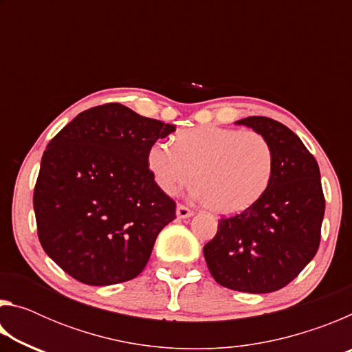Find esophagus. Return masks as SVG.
Instances as JSON below:
<instances>
[{"label": "esophagus", "mask_w": 352, "mask_h": 352, "mask_svg": "<svg viewBox=\"0 0 352 352\" xmlns=\"http://www.w3.org/2000/svg\"><path fill=\"white\" fill-rule=\"evenodd\" d=\"M192 214H194V211L189 210L188 206L180 205V204L177 205V217L178 219H188V217L192 216Z\"/></svg>", "instance_id": "34e87169"}]
</instances>
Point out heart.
I'll use <instances>...</instances> for the list:
<instances>
[{"label":"heart","instance_id":"obj_1","mask_svg":"<svg viewBox=\"0 0 352 352\" xmlns=\"http://www.w3.org/2000/svg\"><path fill=\"white\" fill-rule=\"evenodd\" d=\"M148 148L147 166L166 194L174 195L192 178L194 195L217 214L248 210L269 188L273 152L254 130L204 126L178 132Z\"/></svg>","mask_w":352,"mask_h":352}]
</instances>
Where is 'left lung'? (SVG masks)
Instances as JSON below:
<instances>
[{"instance_id": "left-lung-1", "label": "left lung", "mask_w": 352, "mask_h": 352, "mask_svg": "<svg viewBox=\"0 0 352 352\" xmlns=\"http://www.w3.org/2000/svg\"><path fill=\"white\" fill-rule=\"evenodd\" d=\"M236 124L270 142L272 180L253 206L219 220L204 254L212 278L223 287L270 294L300 275L318 250L324 216L320 169L284 124L265 116H248Z\"/></svg>"}]
</instances>
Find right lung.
<instances>
[{
    "mask_svg": "<svg viewBox=\"0 0 352 352\" xmlns=\"http://www.w3.org/2000/svg\"><path fill=\"white\" fill-rule=\"evenodd\" d=\"M172 124L111 102L77 115L50 141L34 189L46 254L88 285L140 275L175 201L155 183L147 153Z\"/></svg>",
    "mask_w": 352,
    "mask_h": 352,
    "instance_id": "obj_1",
    "label": "right lung"
}]
</instances>
